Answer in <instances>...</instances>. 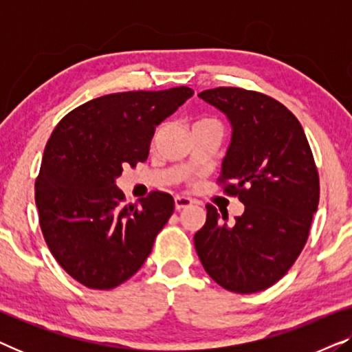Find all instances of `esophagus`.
Listing matches in <instances>:
<instances>
[{
  "label": "esophagus",
  "instance_id": "34e87169",
  "mask_svg": "<svg viewBox=\"0 0 352 352\" xmlns=\"http://www.w3.org/2000/svg\"><path fill=\"white\" fill-rule=\"evenodd\" d=\"M194 205V200L189 199V197H176L175 199V206L177 211H181L182 208H187V206Z\"/></svg>",
  "mask_w": 352,
  "mask_h": 352
}]
</instances>
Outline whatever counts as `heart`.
Instances as JSON below:
<instances>
[{"label":"heart","mask_w":352,"mask_h":352,"mask_svg":"<svg viewBox=\"0 0 352 352\" xmlns=\"http://www.w3.org/2000/svg\"><path fill=\"white\" fill-rule=\"evenodd\" d=\"M204 123H216V122H214V120H210V118H201L195 124H204ZM195 124H194V126H195Z\"/></svg>","instance_id":"heart-1"}]
</instances>
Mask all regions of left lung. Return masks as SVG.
Here are the masks:
<instances>
[{
    "label": "left lung",
    "instance_id": "obj_1",
    "mask_svg": "<svg viewBox=\"0 0 352 352\" xmlns=\"http://www.w3.org/2000/svg\"><path fill=\"white\" fill-rule=\"evenodd\" d=\"M199 98L232 124L218 181L245 211L228 224V214L206 205L205 226L194 235L197 254L226 290L263 292L285 276L309 237L320 190L314 157L301 123L278 100L226 86Z\"/></svg>",
    "mask_w": 352,
    "mask_h": 352
}]
</instances>
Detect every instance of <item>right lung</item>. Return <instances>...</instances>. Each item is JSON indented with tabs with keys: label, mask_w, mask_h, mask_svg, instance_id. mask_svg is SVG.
I'll use <instances>...</instances> for the list:
<instances>
[{
	"label": "right lung",
	"mask_w": 352,
	"mask_h": 352,
	"mask_svg": "<svg viewBox=\"0 0 352 352\" xmlns=\"http://www.w3.org/2000/svg\"><path fill=\"white\" fill-rule=\"evenodd\" d=\"M192 94L187 86L107 94L72 110L52 131L35 204L52 256L81 285L118 287L151 254L175 200L153 190L139 205H124L115 179L147 160L155 126Z\"/></svg>",
	"instance_id": "1"
}]
</instances>
